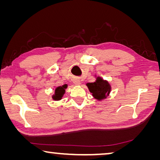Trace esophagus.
Masks as SVG:
<instances>
[{
  "instance_id": "1",
  "label": "esophagus",
  "mask_w": 160,
  "mask_h": 160,
  "mask_svg": "<svg viewBox=\"0 0 160 160\" xmlns=\"http://www.w3.org/2000/svg\"><path fill=\"white\" fill-rule=\"evenodd\" d=\"M73 82L74 84H75V85H80V80L79 79H78V78H75V79H73Z\"/></svg>"
}]
</instances>
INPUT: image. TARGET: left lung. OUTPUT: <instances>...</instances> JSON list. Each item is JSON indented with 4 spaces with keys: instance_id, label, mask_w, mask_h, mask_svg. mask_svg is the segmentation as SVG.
<instances>
[{
    "instance_id": "8db88e82",
    "label": "left lung",
    "mask_w": 160,
    "mask_h": 160,
    "mask_svg": "<svg viewBox=\"0 0 160 160\" xmlns=\"http://www.w3.org/2000/svg\"><path fill=\"white\" fill-rule=\"evenodd\" d=\"M86 85L94 98L99 101L107 98L112 89L109 83L107 80H103L101 77H97L95 82L87 83Z\"/></svg>"
}]
</instances>
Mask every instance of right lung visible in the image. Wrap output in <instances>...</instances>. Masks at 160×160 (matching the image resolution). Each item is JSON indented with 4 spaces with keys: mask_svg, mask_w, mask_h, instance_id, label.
<instances>
[{
    "mask_svg": "<svg viewBox=\"0 0 160 160\" xmlns=\"http://www.w3.org/2000/svg\"><path fill=\"white\" fill-rule=\"evenodd\" d=\"M68 85H63V86H59L58 88H56L55 89V92H54V94L52 96V98L53 100L55 101H58V100H61L63 97V94H65V92H66V89L67 88Z\"/></svg>",
    "mask_w": 160,
    "mask_h": 160,
    "instance_id": "obj_1",
    "label": "right lung"
}]
</instances>
